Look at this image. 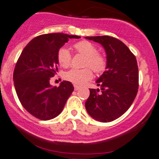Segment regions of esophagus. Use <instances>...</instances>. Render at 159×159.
<instances>
[{
    "mask_svg": "<svg viewBox=\"0 0 159 159\" xmlns=\"http://www.w3.org/2000/svg\"><path fill=\"white\" fill-rule=\"evenodd\" d=\"M80 89V87L79 86H78V85H74V90H78V89Z\"/></svg>",
    "mask_w": 159,
    "mask_h": 159,
    "instance_id": "esophagus-1",
    "label": "esophagus"
}]
</instances>
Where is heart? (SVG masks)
Here are the masks:
<instances>
[{
    "label": "heart",
    "mask_w": 159,
    "mask_h": 159,
    "mask_svg": "<svg viewBox=\"0 0 159 159\" xmlns=\"http://www.w3.org/2000/svg\"><path fill=\"white\" fill-rule=\"evenodd\" d=\"M77 52L86 57L85 66H89L97 73L103 71L106 67V60L98 53V49L88 41H81L74 45ZM57 61L61 66L67 68L71 62V54L66 47H61L57 52ZM92 71L89 68L72 69L65 74V78L75 85H82L92 78Z\"/></svg>",
    "instance_id": "obj_1"
}]
</instances>
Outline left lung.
I'll return each instance as SVG.
<instances>
[{
  "mask_svg": "<svg viewBox=\"0 0 159 159\" xmlns=\"http://www.w3.org/2000/svg\"><path fill=\"white\" fill-rule=\"evenodd\" d=\"M85 38L101 44L106 53V70L96 81L101 91L89 89L85 109L93 119L110 122L126 112L137 95V60L129 48L117 38L110 36Z\"/></svg>",
  "mask_w": 159,
  "mask_h": 159,
  "instance_id": "left-lung-1",
  "label": "left lung"
}]
</instances>
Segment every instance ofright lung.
<instances>
[{"mask_svg": "<svg viewBox=\"0 0 159 159\" xmlns=\"http://www.w3.org/2000/svg\"><path fill=\"white\" fill-rule=\"evenodd\" d=\"M80 38L61 33L40 35L29 42L19 57L13 72L15 89L23 107L38 119L58 116L74 91L70 81H61L57 87L49 81L58 70L59 49L70 38Z\"/></svg>", "mask_w": 159, "mask_h": 159, "instance_id": "add662e5", "label": "right lung"}]
</instances>
